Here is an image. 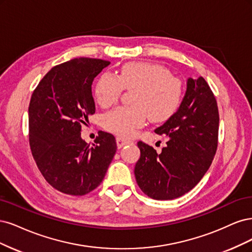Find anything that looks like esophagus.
Masks as SVG:
<instances>
[{
	"mask_svg": "<svg viewBox=\"0 0 252 252\" xmlns=\"http://www.w3.org/2000/svg\"><path fill=\"white\" fill-rule=\"evenodd\" d=\"M116 143H117V148H118V149H121L123 147H125V145L132 143V141L124 139V138H121V137H117V138H116Z\"/></svg>",
	"mask_w": 252,
	"mask_h": 252,
	"instance_id": "esophagus-1",
	"label": "esophagus"
}]
</instances>
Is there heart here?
Here are the masks:
<instances>
[{
    "instance_id": "1",
    "label": "heart",
    "mask_w": 252,
    "mask_h": 252,
    "mask_svg": "<svg viewBox=\"0 0 252 252\" xmlns=\"http://www.w3.org/2000/svg\"><path fill=\"white\" fill-rule=\"evenodd\" d=\"M124 88L136 90L131 107H119L108 112L103 126L121 137H129L143 126L149 117L153 123H162L172 117L182 98V84L170 76L165 67L154 63H127L118 75L103 73L95 86L96 100L102 108L115 103Z\"/></svg>"
}]
</instances>
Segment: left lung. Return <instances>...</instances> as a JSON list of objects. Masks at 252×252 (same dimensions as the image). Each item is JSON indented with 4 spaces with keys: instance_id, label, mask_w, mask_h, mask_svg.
<instances>
[{
    "instance_id": "1",
    "label": "left lung",
    "mask_w": 252,
    "mask_h": 252,
    "mask_svg": "<svg viewBox=\"0 0 252 252\" xmlns=\"http://www.w3.org/2000/svg\"><path fill=\"white\" fill-rule=\"evenodd\" d=\"M219 112L213 91L203 77L188 78L179 109L161 126L159 135L169 137L157 154L138 142L140 158L135 178L141 190L155 200H173L196 186L212 164L218 145Z\"/></svg>"
}]
</instances>
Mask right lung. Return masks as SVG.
Returning a JSON list of instances; mask_svg holds the SVG:
<instances>
[{"label":"right lung","instance_id":"1","mask_svg":"<svg viewBox=\"0 0 252 252\" xmlns=\"http://www.w3.org/2000/svg\"><path fill=\"white\" fill-rule=\"evenodd\" d=\"M110 62L80 58L53 67L32 93L29 142L36 165L52 188L83 196L98 186L117 147L115 137L98 132L92 147L80 136L95 113L92 83Z\"/></svg>","mask_w":252,"mask_h":252}]
</instances>
